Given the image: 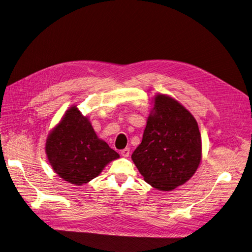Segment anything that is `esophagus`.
<instances>
[{
    "label": "esophagus",
    "mask_w": 252,
    "mask_h": 252,
    "mask_svg": "<svg viewBox=\"0 0 252 252\" xmlns=\"http://www.w3.org/2000/svg\"><path fill=\"white\" fill-rule=\"evenodd\" d=\"M121 154L123 157H128L129 155V148H125L121 151Z\"/></svg>",
    "instance_id": "obj_1"
}]
</instances>
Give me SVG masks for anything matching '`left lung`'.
<instances>
[{"label": "left lung", "mask_w": 252, "mask_h": 252, "mask_svg": "<svg viewBox=\"0 0 252 252\" xmlns=\"http://www.w3.org/2000/svg\"><path fill=\"white\" fill-rule=\"evenodd\" d=\"M201 157V135L191 112L173 97L154 96L142 142L131 154L145 182L174 190L192 178Z\"/></svg>", "instance_id": "left-lung-1"}]
</instances>
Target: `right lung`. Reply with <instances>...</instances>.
I'll list each match as a JSON object with an SVG mask.
<instances>
[{
  "instance_id": "right-lung-1",
  "label": "right lung",
  "mask_w": 252,
  "mask_h": 252,
  "mask_svg": "<svg viewBox=\"0 0 252 252\" xmlns=\"http://www.w3.org/2000/svg\"><path fill=\"white\" fill-rule=\"evenodd\" d=\"M45 149L53 170L75 186L95 179L106 165L119 157L98 138L89 118L74 105L50 131Z\"/></svg>"
}]
</instances>
